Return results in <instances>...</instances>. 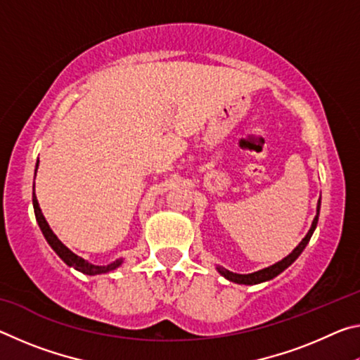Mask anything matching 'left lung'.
<instances>
[{"mask_svg":"<svg viewBox=\"0 0 360 360\" xmlns=\"http://www.w3.org/2000/svg\"><path fill=\"white\" fill-rule=\"evenodd\" d=\"M319 210H321V198H319V202H318V208H316V217H314V221H313V224H311V229L308 230L307 236H304V238H303L300 243H298V246L288 255V257H284L283 260L276 262L275 265L266 266V268H264V270H259V271H254V273H248V275H238V273H233V271L225 270L224 266H217V271L221 273V275H222L225 279H229V281L236 283V284H249V285H251V284H259V283L270 281V279L278 276L279 273H283L289 265L294 264L298 255H300V254L303 252V249L307 248L308 241L311 240V235H313V231H314V229H316V225H318Z\"/></svg>","mask_w":360,"mask_h":360,"instance_id":"left-lung-1","label":"left lung"}]
</instances>
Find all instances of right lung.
Returning <instances> with one entry per match:
<instances>
[{
	"mask_svg": "<svg viewBox=\"0 0 360 360\" xmlns=\"http://www.w3.org/2000/svg\"><path fill=\"white\" fill-rule=\"evenodd\" d=\"M38 163H39V160H38ZM36 169H38V165H36ZM36 169H34V176H36ZM33 208H34L36 221H38V225H39V229L42 231V235H44V238L47 240L49 245H51V248L57 252L58 257L62 259L66 265L76 268L77 271L84 273V275H90V276L103 275V273H109V271H112V270H115V268L122 265V262H124L122 259L114 260L112 264H109V265H94L85 259L79 257V255H76L75 252L70 251V249L66 248L63 243L57 238V235L53 233L51 227H49L46 217L42 216L39 203H38V200H36L34 192H33Z\"/></svg>",
	"mask_w": 360,
	"mask_h": 360,
	"instance_id": "obj_1",
	"label": "right lung"
}]
</instances>
